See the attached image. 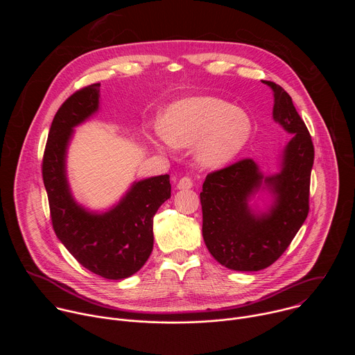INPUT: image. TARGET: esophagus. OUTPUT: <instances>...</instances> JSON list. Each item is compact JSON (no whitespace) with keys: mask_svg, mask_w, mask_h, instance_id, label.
<instances>
[{"mask_svg":"<svg viewBox=\"0 0 355 355\" xmlns=\"http://www.w3.org/2000/svg\"><path fill=\"white\" fill-rule=\"evenodd\" d=\"M177 188H178V189H191V188H192V181H191V178H188V177L181 178V180L178 181V184H177Z\"/></svg>","mask_w":355,"mask_h":355,"instance_id":"obj_1","label":"esophagus"}]
</instances>
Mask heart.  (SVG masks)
Returning a JSON list of instances; mask_svg holds the SVG:
<instances>
[{
  "instance_id": "b5f03b06",
  "label": "heart",
  "mask_w": 355,
  "mask_h": 355,
  "mask_svg": "<svg viewBox=\"0 0 355 355\" xmlns=\"http://www.w3.org/2000/svg\"><path fill=\"white\" fill-rule=\"evenodd\" d=\"M252 123L247 112L216 96H192L171 104L160 119L157 141L195 147L204 168H222L247 146Z\"/></svg>"
}]
</instances>
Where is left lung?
<instances>
[{"mask_svg":"<svg viewBox=\"0 0 355 355\" xmlns=\"http://www.w3.org/2000/svg\"><path fill=\"white\" fill-rule=\"evenodd\" d=\"M272 119L289 135L279 171L266 175L251 159L211 173L202 185V236L214 259L229 270L260 271L275 263L306 220L315 150L292 98L278 84ZM259 193L270 198L260 210L249 202Z\"/></svg>","mask_w":355,"mask_h":355,"instance_id":"8db88e82","label":"left lung"}]
</instances>
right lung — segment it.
<instances>
[{
	"mask_svg": "<svg viewBox=\"0 0 355 355\" xmlns=\"http://www.w3.org/2000/svg\"><path fill=\"white\" fill-rule=\"evenodd\" d=\"M99 87L74 92L50 126L42 174L58 239L87 270L107 279L136 274L153 250V216L171 196L170 175L135 181L115 205L91 211L76 200L67 178L74 129L99 111Z\"/></svg>",
	"mask_w": 355,
	"mask_h": 355,
	"instance_id": "obj_1",
	"label": "right lung"
}]
</instances>
